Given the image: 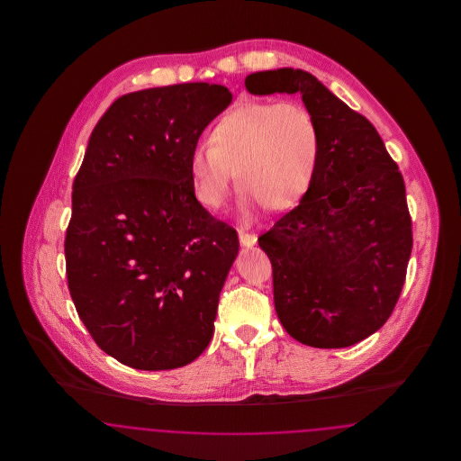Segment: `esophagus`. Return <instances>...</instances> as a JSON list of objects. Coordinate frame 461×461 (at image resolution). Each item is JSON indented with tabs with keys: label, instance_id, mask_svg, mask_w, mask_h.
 <instances>
[{
	"label": "esophagus",
	"instance_id": "obj_1",
	"mask_svg": "<svg viewBox=\"0 0 461 461\" xmlns=\"http://www.w3.org/2000/svg\"><path fill=\"white\" fill-rule=\"evenodd\" d=\"M239 239H240V243L243 247H254L256 245V241H258V237L254 235V233H245V231H239Z\"/></svg>",
	"mask_w": 461,
	"mask_h": 461
}]
</instances>
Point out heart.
<instances>
[{"mask_svg":"<svg viewBox=\"0 0 461 461\" xmlns=\"http://www.w3.org/2000/svg\"><path fill=\"white\" fill-rule=\"evenodd\" d=\"M321 134L314 113L295 100H243L228 110L197 147L188 167L198 203L222 207L233 171L247 207L285 209L306 194L316 175Z\"/></svg>","mask_w":461,"mask_h":461,"instance_id":"1","label":"heart"}]
</instances>
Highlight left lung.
I'll list each match as a JSON object with an SVG mask.
<instances>
[{"label": "left lung", "mask_w": 461, "mask_h": 461, "mask_svg": "<svg viewBox=\"0 0 461 461\" xmlns=\"http://www.w3.org/2000/svg\"><path fill=\"white\" fill-rule=\"evenodd\" d=\"M252 95L299 93L321 152L299 205L259 237L275 309L295 340L349 348L393 314L413 247L404 179L372 122L301 68L254 72Z\"/></svg>", "instance_id": "left-lung-1"}]
</instances>
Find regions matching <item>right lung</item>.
Returning <instances> with one entry per match:
<instances>
[{"label": "right lung", "instance_id": "obj_1", "mask_svg": "<svg viewBox=\"0 0 461 461\" xmlns=\"http://www.w3.org/2000/svg\"><path fill=\"white\" fill-rule=\"evenodd\" d=\"M231 100L209 83L134 91L89 136L72 185L67 282L93 340L126 366L179 368L212 339L239 235L198 203L188 160Z\"/></svg>", "mask_w": 461, "mask_h": 461}]
</instances>
